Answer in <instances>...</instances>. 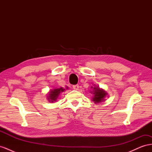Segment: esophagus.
<instances>
[{"mask_svg": "<svg viewBox=\"0 0 152 152\" xmlns=\"http://www.w3.org/2000/svg\"><path fill=\"white\" fill-rule=\"evenodd\" d=\"M79 88V85H74L73 86V89H75V90H78Z\"/></svg>", "mask_w": 152, "mask_h": 152, "instance_id": "34e87169", "label": "esophagus"}]
</instances>
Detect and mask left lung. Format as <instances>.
Segmentation results:
<instances>
[{
	"label": "left lung",
	"mask_w": 152,
	"mask_h": 152,
	"mask_svg": "<svg viewBox=\"0 0 152 152\" xmlns=\"http://www.w3.org/2000/svg\"><path fill=\"white\" fill-rule=\"evenodd\" d=\"M91 89L92 91H91L90 93L93 94V96L92 97V100L94 102L95 104L102 103L104 101H105V98L108 96L107 91L100 88L99 86H92Z\"/></svg>",
	"instance_id": "8db88e82"
}]
</instances>
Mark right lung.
Listing matches in <instances>:
<instances>
[{"mask_svg": "<svg viewBox=\"0 0 152 152\" xmlns=\"http://www.w3.org/2000/svg\"><path fill=\"white\" fill-rule=\"evenodd\" d=\"M68 89V87L66 89ZM65 89H63V87H59V88H54L52 89L49 91L47 95V99L50 103H53L56 102L57 99L58 98L60 93H63V91H65Z\"/></svg>", "mask_w": 152, "mask_h": 152, "instance_id": "add662e5", "label": "right lung"}]
</instances>
